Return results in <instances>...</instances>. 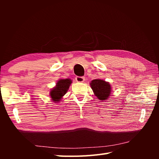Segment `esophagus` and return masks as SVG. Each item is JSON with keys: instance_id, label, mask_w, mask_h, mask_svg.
<instances>
[{"instance_id": "1", "label": "esophagus", "mask_w": 159, "mask_h": 159, "mask_svg": "<svg viewBox=\"0 0 159 159\" xmlns=\"http://www.w3.org/2000/svg\"><path fill=\"white\" fill-rule=\"evenodd\" d=\"M85 77L84 76H76V80L79 83H83L85 81Z\"/></svg>"}]
</instances>
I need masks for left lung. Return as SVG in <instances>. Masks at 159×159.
Here are the masks:
<instances>
[{
	"label": "left lung",
	"instance_id": "8db88e82",
	"mask_svg": "<svg viewBox=\"0 0 159 159\" xmlns=\"http://www.w3.org/2000/svg\"><path fill=\"white\" fill-rule=\"evenodd\" d=\"M90 85L95 96L100 100H107L109 96L111 87L109 83L101 79H94L91 82Z\"/></svg>",
	"mask_w": 159,
	"mask_h": 159
}]
</instances>
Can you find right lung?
<instances>
[{
  "mask_svg": "<svg viewBox=\"0 0 159 159\" xmlns=\"http://www.w3.org/2000/svg\"><path fill=\"white\" fill-rule=\"evenodd\" d=\"M71 83H72V80L69 79H61L57 83L56 87H54L50 93V95L54 102H59L62 96L67 93Z\"/></svg>",
  "mask_w": 159,
  "mask_h": 159,
  "instance_id": "1",
  "label": "right lung"
}]
</instances>
